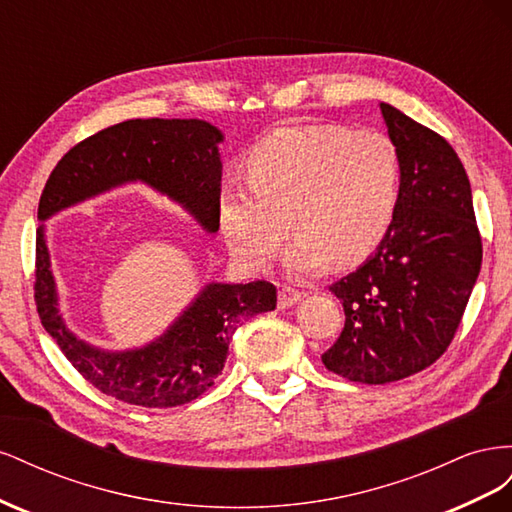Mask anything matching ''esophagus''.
<instances>
[{
    "label": "esophagus",
    "instance_id": "obj_1",
    "mask_svg": "<svg viewBox=\"0 0 512 512\" xmlns=\"http://www.w3.org/2000/svg\"><path fill=\"white\" fill-rule=\"evenodd\" d=\"M305 297H307L305 290H299V288H294V286H284L280 290V301H277V305H280V309H288L292 305H297Z\"/></svg>",
    "mask_w": 512,
    "mask_h": 512
}]
</instances>
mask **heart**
<instances>
[{
  "instance_id": "obj_1",
  "label": "heart",
  "mask_w": 512,
  "mask_h": 512,
  "mask_svg": "<svg viewBox=\"0 0 512 512\" xmlns=\"http://www.w3.org/2000/svg\"><path fill=\"white\" fill-rule=\"evenodd\" d=\"M250 177L224 185L222 222L230 250L260 271L288 239L292 271L309 275L376 250L399 198L401 164L395 143L378 130L286 126L271 132L247 158Z\"/></svg>"
}]
</instances>
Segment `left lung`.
Listing matches in <instances>:
<instances>
[{
	"label": "left lung",
	"mask_w": 512,
	"mask_h": 512,
	"mask_svg": "<svg viewBox=\"0 0 512 512\" xmlns=\"http://www.w3.org/2000/svg\"><path fill=\"white\" fill-rule=\"evenodd\" d=\"M401 183L389 232L363 267L329 286L346 322L322 354L359 384L404 380L451 346L483 262L470 179L444 138L380 104Z\"/></svg>",
	"instance_id": "1"
}]
</instances>
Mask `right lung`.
<instances>
[{"label": "right lung", "mask_w": 512, "mask_h": 512, "mask_svg": "<svg viewBox=\"0 0 512 512\" xmlns=\"http://www.w3.org/2000/svg\"><path fill=\"white\" fill-rule=\"evenodd\" d=\"M222 132L200 119H130L74 145L57 162L40 196L38 220L96 196L123 181L141 179L175 198L209 232L220 228ZM34 299L42 327L66 359L98 391L132 406L175 408L207 393L222 374L239 324L273 312L277 288L209 284L158 342L130 352H102L76 339L57 314L55 282L42 228L36 235Z\"/></svg>", "instance_id": "obj_1"}]
</instances>
